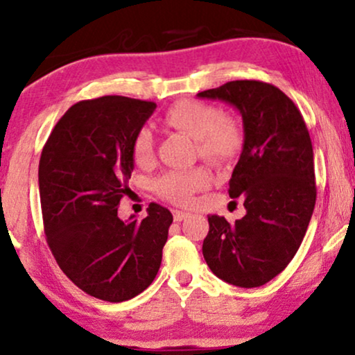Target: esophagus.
I'll use <instances>...</instances> for the list:
<instances>
[{
  "label": "esophagus",
  "instance_id": "esophagus-1",
  "mask_svg": "<svg viewBox=\"0 0 355 355\" xmlns=\"http://www.w3.org/2000/svg\"><path fill=\"white\" fill-rule=\"evenodd\" d=\"M173 216H174V221L181 223L182 220H186V218L189 216V213L187 211H181V210H174L173 211Z\"/></svg>",
  "mask_w": 355,
  "mask_h": 355
}]
</instances>
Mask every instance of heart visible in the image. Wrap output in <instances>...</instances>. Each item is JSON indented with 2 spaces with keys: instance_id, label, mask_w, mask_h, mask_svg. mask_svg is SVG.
<instances>
[{
  "instance_id": "1",
  "label": "heart",
  "mask_w": 355,
  "mask_h": 355,
  "mask_svg": "<svg viewBox=\"0 0 355 355\" xmlns=\"http://www.w3.org/2000/svg\"><path fill=\"white\" fill-rule=\"evenodd\" d=\"M164 121L174 129L196 139L197 150L213 163L231 159L242 145V130L232 119L223 118L216 106L202 101H178L164 114ZM153 155V137L148 129H140L132 142V157L137 164H147ZM210 176L205 169H173L157 179L155 189L166 200L184 205L193 193L207 187Z\"/></svg>"
}]
</instances>
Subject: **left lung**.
Returning a JSON list of instances; mask_svg holds the SVG:
<instances>
[{"mask_svg":"<svg viewBox=\"0 0 355 355\" xmlns=\"http://www.w3.org/2000/svg\"><path fill=\"white\" fill-rule=\"evenodd\" d=\"M197 96L234 106L244 125L230 197L244 200L245 215L234 225L208 216L203 259L226 283L259 288L289 265L309 227L317 200L312 140L294 101L266 82L232 80Z\"/></svg>","mask_w":355,"mask_h":355,"instance_id":"left-lung-1","label":"left lung"}]
</instances>
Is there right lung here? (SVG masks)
Returning <instances> with one entry per match:
<instances>
[{
    "label": "right lung",
    "instance_id": "right-lung-1",
    "mask_svg": "<svg viewBox=\"0 0 355 355\" xmlns=\"http://www.w3.org/2000/svg\"><path fill=\"white\" fill-rule=\"evenodd\" d=\"M155 108L118 95L79 101L56 123L38 164L51 254L77 288L106 302L129 300L152 284L173 223L158 203L140 223L118 216L130 191L134 137Z\"/></svg>",
    "mask_w": 355,
    "mask_h": 355
}]
</instances>
